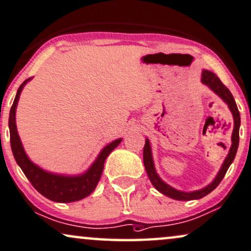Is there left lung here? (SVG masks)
Returning <instances> with one entry per match:
<instances>
[{"label":"left lung","instance_id":"left-lung-1","mask_svg":"<svg viewBox=\"0 0 251 251\" xmlns=\"http://www.w3.org/2000/svg\"><path fill=\"white\" fill-rule=\"evenodd\" d=\"M201 83L205 84L210 90H212L218 97H220L224 100V102L227 103L230 112H232L233 120H234V128L232 132V145L228 151V154L224 160L223 165L218 172L217 176L214 177V180L211 182L210 184H207L206 187L201 188L200 190H194V191H182L177 190L175 188L171 187V185L166 183L165 181H162V178L159 176L157 171L154 167V161L153 157H152V149H151V143H150L149 138H145V145L144 150H143V161H144V166L146 169V173L151 181V183L153 184V187L157 189L159 193H161L165 196L169 198H173L176 201H193V200H200L203 198L206 195H209L211 191H213L218 187V184L220 183L224 176H225L227 169L229 168V166L232 165L234 161V158L236 155L237 148H239V129L241 125V119H240V113L237 109L236 102L234 100V97L230 93V91L221 83V80L218 78V76L212 71L210 70H203L201 71Z\"/></svg>","mask_w":251,"mask_h":251}]
</instances>
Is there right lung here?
<instances>
[{"label":"right lung","mask_w":251,"mask_h":251,"mask_svg":"<svg viewBox=\"0 0 251 251\" xmlns=\"http://www.w3.org/2000/svg\"><path fill=\"white\" fill-rule=\"evenodd\" d=\"M32 78L26 79L19 86L16 98L10 109L9 115V130H10V144L12 154L23 173L28 178L32 185L48 200L57 201V203H71L83 200L93 193L98 182L101 177L103 171V164L110 152L122 142V138H118L103 148L98 154L93 164L82 174L66 175L47 172L28 158L22 141L19 138L17 126H16V109H17L18 100L26 83L30 82Z\"/></svg>","instance_id":"1"}]
</instances>
